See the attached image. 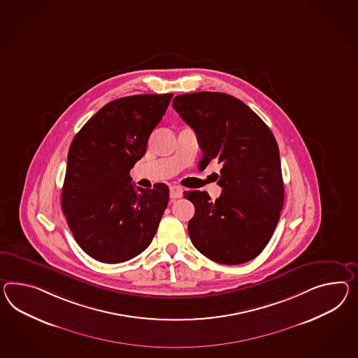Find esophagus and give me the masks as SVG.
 Returning <instances> with one entry per match:
<instances>
[{"label":"esophagus","instance_id":"1","mask_svg":"<svg viewBox=\"0 0 358 358\" xmlns=\"http://www.w3.org/2000/svg\"><path fill=\"white\" fill-rule=\"evenodd\" d=\"M183 196V188L179 185H171L170 187V197L171 199H180Z\"/></svg>","mask_w":358,"mask_h":358}]
</instances>
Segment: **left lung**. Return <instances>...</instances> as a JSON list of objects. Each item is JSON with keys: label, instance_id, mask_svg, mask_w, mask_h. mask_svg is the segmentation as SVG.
I'll list each match as a JSON object with an SVG mask.
<instances>
[{"label": "left lung", "instance_id": "1", "mask_svg": "<svg viewBox=\"0 0 358 358\" xmlns=\"http://www.w3.org/2000/svg\"><path fill=\"white\" fill-rule=\"evenodd\" d=\"M173 108L197 134L200 167L222 164L215 201L205 191L184 192L194 205L191 241L214 262L245 264L270 241L285 202L275 138L255 111L226 93H185Z\"/></svg>", "mask_w": 358, "mask_h": 358}]
</instances>
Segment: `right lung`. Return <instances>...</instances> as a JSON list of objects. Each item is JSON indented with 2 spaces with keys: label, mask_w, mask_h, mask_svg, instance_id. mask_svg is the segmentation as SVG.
<instances>
[{
  "label": "right lung",
  "mask_w": 358,
  "mask_h": 358,
  "mask_svg": "<svg viewBox=\"0 0 358 358\" xmlns=\"http://www.w3.org/2000/svg\"><path fill=\"white\" fill-rule=\"evenodd\" d=\"M173 99L136 94L106 103L75 135L69 149L62 210L83 250L103 264L144 252L169 202V187L135 188L129 170Z\"/></svg>",
  "instance_id": "obj_1"
}]
</instances>
